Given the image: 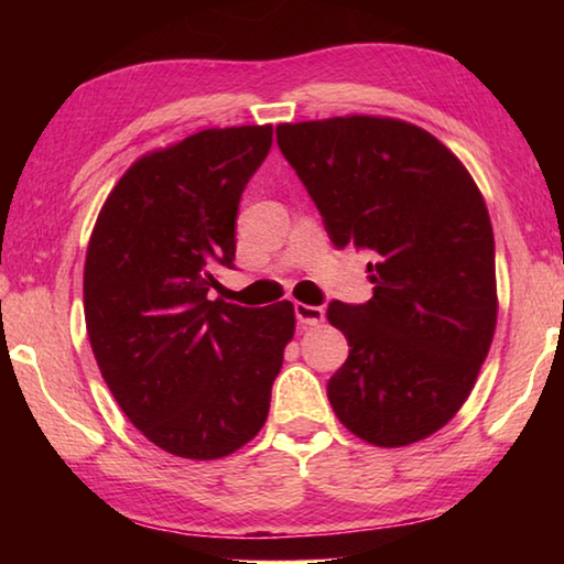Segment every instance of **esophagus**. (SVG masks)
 <instances>
[{
    "mask_svg": "<svg viewBox=\"0 0 564 564\" xmlns=\"http://www.w3.org/2000/svg\"><path fill=\"white\" fill-rule=\"evenodd\" d=\"M293 311H295V318H299V323H303V326H318V323L326 318V311H323L321 305L295 303Z\"/></svg>",
    "mask_w": 564,
    "mask_h": 564,
    "instance_id": "esophagus-1",
    "label": "esophagus"
}]
</instances>
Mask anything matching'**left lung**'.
<instances>
[{
	"label": "left lung",
	"instance_id": "1",
	"mask_svg": "<svg viewBox=\"0 0 564 564\" xmlns=\"http://www.w3.org/2000/svg\"><path fill=\"white\" fill-rule=\"evenodd\" d=\"M275 141L333 246L373 256V299L328 303L350 346L330 405L366 443L423 441L470 395L498 321L480 191L433 133L398 119L281 123Z\"/></svg>",
	"mask_w": 564,
	"mask_h": 564
}]
</instances>
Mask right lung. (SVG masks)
Instances as JSON below:
<instances>
[{
	"instance_id": "add662e5",
	"label": "right lung",
	"mask_w": 564,
	"mask_h": 564,
	"mask_svg": "<svg viewBox=\"0 0 564 564\" xmlns=\"http://www.w3.org/2000/svg\"><path fill=\"white\" fill-rule=\"evenodd\" d=\"M273 127L206 129L141 156L104 204L84 263V316L111 395L161 451L231 455L261 431L293 338V303L212 301L234 269L241 194Z\"/></svg>"
}]
</instances>
